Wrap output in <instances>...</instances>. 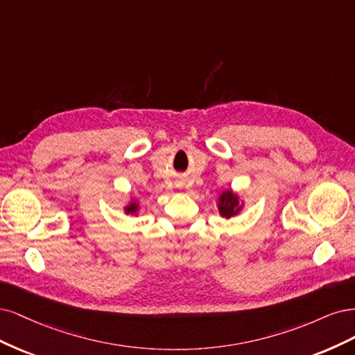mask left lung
I'll use <instances>...</instances> for the list:
<instances>
[{
    "label": "left lung",
    "mask_w": 355,
    "mask_h": 355,
    "mask_svg": "<svg viewBox=\"0 0 355 355\" xmlns=\"http://www.w3.org/2000/svg\"><path fill=\"white\" fill-rule=\"evenodd\" d=\"M220 212L225 218L239 212V202L232 191H224L220 196Z\"/></svg>",
    "instance_id": "8db88e82"
}]
</instances>
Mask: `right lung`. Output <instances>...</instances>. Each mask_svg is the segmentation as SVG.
<instances>
[{"label": "right lung", "instance_id": "right-lung-1", "mask_svg": "<svg viewBox=\"0 0 355 355\" xmlns=\"http://www.w3.org/2000/svg\"><path fill=\"white\" fill-rule=\"evenodd\" d=\"M137 211V205L135 203H131L130 207H127V212H135Z\"/></svg>", "mask_w": 355, "mask_h": 355}]
</instances>
